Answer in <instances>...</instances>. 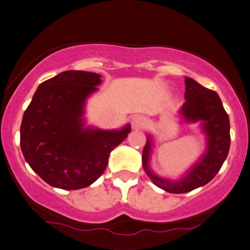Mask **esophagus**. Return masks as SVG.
I'll list each match as a JSON object with an SVG mask.
<instances>
[{"instance_id":"1","label":"esophagus","mask_w":250,"mask_h":250,"mask_svg":"<svg viewBox=\"0 0 250 250\" xmlns=\"http://www.w3.org/2000/svg\"><path fill=\"white\" fill-rule=\"evenodd\" d=\"M145 122H146V120H145L144 116L136 115L131 120V125H132V128H134V129H140L142 127H144Z\"/></svg>"}]
</instances>
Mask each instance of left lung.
<instances>
[{"mask_svg":"<svg viewBox=\"0 0 250 250\" xmlns=\"http://www.w3.org/2000/svg\"><path fill=\"white\" fill-rule=\"evenodd\" d=\"M185 84L186 102L178 115L180 122L200 123L201 131L207 137L204 153L176 180L159 176L151 168L150 160L154 147L152 135L146 134V144L142 154L144 172L157 187L170 194H183L209 183L222 168L230 145L229 119L217 92L189 77H186Z\"/></svg>","mask_w":250,"mask_h":250,"instance_id":"1","label":"left lung"}]
</instances>
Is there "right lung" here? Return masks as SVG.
I'll use <instances>...</instances> for the list:
<instances>
[{"label": "right lung", "mask_w": 250, "mask_h": 250, "mask_svg": "<svg viewBox=\"0 0 250 250\" xmlns=\"http://www.w3.org/2000/svg\"><path fill=\"white\" fill-rule=\"evenodd\" d=\"M102 82L96 72L63 71L38 86L25 110L21 152L52 187L76 190L92 185L106 169L110 152L131 131L129 123L112 130L86 125V100Z\"/></svg>", "instance_id": "1"}]
</instances>
